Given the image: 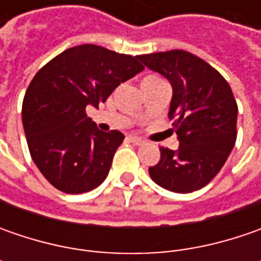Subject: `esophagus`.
Instances as JSON below:
<instances>
[{
	"label": "esophagus",
	"mask_w": 261,
	"mask_h": 261,
	"mask_svg": "<svg viewBox=\"0 0 261 261\" xmlns=\"http://www.w3.org/2000/svg\"><path fill=\"white\" fill-rule=\"evenodd\" d=\"M129 141H130L134 145H142V144H144V139H141L139 136H129Z\"/></svg>",
	"instance_id": "obj_1"
}]
</instances>
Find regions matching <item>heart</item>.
Instances as JSON below:
<instances>
[{"instance_id":"obj_1","label":"heart","mask_w":261,"mask_h":261,"mask_svg":"<svg viewBox=\"0 0 261 261\" xmlns=\"http://www.w3.org/2000/svg\"><path fill=\"white\" fill-rule=\"evenodd\" d=\"M154 80H160V78L155 75H149V76H146L145 80H144V83H148V81H154Z\"/></svg>"}]
</instances>
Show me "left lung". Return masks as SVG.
Wrapping results in <instances>:
<instances>
[{"label":"left lung","mask_w":261,"mask_h":261,"mask_svg":"<svg viewBox=\"0 0 261 261\" xmlns=\"http://www.w3.org/2000/svg\"><path fill=\"white\" fill-rule=\"evenodd\" d=\"M138 59L173 87L168 117L180 142L175 151L160 148L161 158L149 167V175L175 193L199 190L221 171L236 144L238 107L232 90L215 68L186 50Z\"/></svg>","instance_id":"1"}]
</instances>
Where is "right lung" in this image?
Segmentation results:
<instances>
[{"instance_id": "obj_1", "label": "right lung", "mask_w": 261, "mask_h": 261, "mask_svg": "<svg viewBox=\"0 0 261 261\" xmlns=\"http://www.w3.org/2000/svg\"><path fill=\"white\" fill-rule=\"evenodd\" d=\"M142 69L134 56L97 45L69 47L39 69L23 100V127L35 164L58 190L78 195L105 181L125 135L100 130L87 106L98 107Z\"/></svg>"}]
</instances>
